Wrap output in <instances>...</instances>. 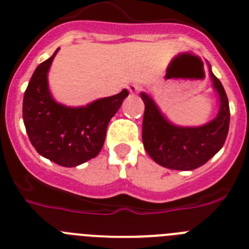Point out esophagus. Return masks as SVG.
Instances as JSON below:
<instances>
[{"label":"esophagus","mask_w":249,"mask_h":249,"mask_svg":"<svg viewBox=\"0 0 249 249\" xmlns=\"http://www.w3.org/2000/svg\"><path fill=\"white\" fill-rule=\"evenodd\" d=\"M141 89H142V87H141L140 85H137V83H131V85L128 86V91L131 92V93H138Z\"/></svg>","instance_id":"1"}]
</instances>
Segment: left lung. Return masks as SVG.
<instances>
[{"instance_id":"1","label":"left lung","mask_w":249,"mask_h":249,"mask_svg":"<svg viewBox=\"0 0 249 249\" xmlns=\"http://www.w3.org/2000/svg\"><path fill=\"white\" fill-rule=\"evenodd\" d=\"M213 89L218 92L217 117L201 127H179L164 117L155 101L144 92L142 140L149 157L160 166L178 171H192L203 166L223 147L230 128V105L221 81L211 71Z\"/></svg>"}]
</instances>
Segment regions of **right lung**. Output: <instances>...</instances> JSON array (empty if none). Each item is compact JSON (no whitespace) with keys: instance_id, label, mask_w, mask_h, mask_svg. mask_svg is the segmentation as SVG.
Returning <instances> with one entry per match:
<instances>
[{"instance_id":"right-lung-1","label":"right lung","mask_w":249,"mask_h":249,"mask_svg":"<svg viewBox=\"0 0 249 249\" xmlns=\"http://www.w3.org/2000/svg\"><path fill=\"white\" fill-rule=\"evenodd\" d=\"M38 65L23 96L22 117L31 143L39 155L63 167H76L102 149L107 126L128 91L100 98L85 107L57 103L48 89L47 73L54 56Z\"/></svg>"}]
</instances>
